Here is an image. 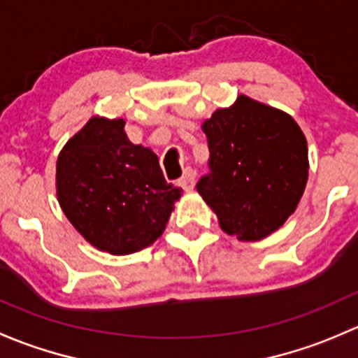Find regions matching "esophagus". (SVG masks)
I'll return each mask as SVG.
<instances>
[{"instance_id": "34e87169", "label": "esophagus", "mask_w": 358, "mask_h": 358, "mask_svg": "<svg viewBox=\"0 0 358 358\" xmlns=\"http://www.w3.org/2000/svg\"><path fill=\"white\" fill-rule=\"evenodd\" d=\"M180 187H182L183 190H194V187H196V173L192 171V169H185V173H183V176L180 178Z\"/></svg>"}]
</instances>
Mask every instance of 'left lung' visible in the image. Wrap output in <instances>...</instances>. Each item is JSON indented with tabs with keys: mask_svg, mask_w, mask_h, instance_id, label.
Returning a JSON list of instances; mask_svg holds the SVG:
<instances>
[{
	"mask_svg": "<svg viewBox=\"0 0 358 358\" xmlns=\"http://www.w3.org/2000/svg\"><path fill=\"white\" fill-rule=\"evenodd\" d=\"M211 173L197 192L220 229L244 243L265 239L286 223L305 192L308 147L287 112L246 95L201 124Z\"/></svg>",
	"mask_w": 358,
	"mask_h": 358,
	"instance_id": "left-lung-1",
	"label": "left lung"
}]
</instances>
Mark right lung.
Returning <instances> with one entry per match:
<instances>
[{
  "label": "right lung",
  "instance_id": "right-lung-1",
  "mask_svg": "<svg viewBox=\"0 0 358 358\" xmlns=\"http://www.w3.org/2000/svg\"><path fill=\"white\" fill-rule=\"evenodd\" d=\"M57 199L99 251L131 255L164 232L183 190L166 183L150 149L129 142L124 119L93 115L57 159Z\"/></svg>",
  "mask_w": 358,
  "mask_h": 358
}]
</instances>
